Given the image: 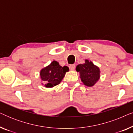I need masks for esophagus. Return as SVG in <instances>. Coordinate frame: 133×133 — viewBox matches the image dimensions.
Listing matches in <instances>:
<instances>
[{
  "instance_id": "obj_1",
  "label": "esophagus",
  "mask_w": 133,
  "mask_h": 133,
  "mask_svg": "<svg viewBox=\"0 0 133 133\" xmlns=\"http://www.w3.org/2000/svg\"><path fill=\"white\" fill-rule=\"evenodd\" d=\"M69 68H70V70L74 71L76 68V65H74V64L73 65H70V66H69Z\"/></svg>"
}]
</instances>
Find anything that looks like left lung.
<instances>
[{
  "mask_svg": "<svg viewBox=\"0 0 133 133\" xmlns=\"http://www.w3.org/2000/svg\"><path fill=\"white\" fill-rule=\"evenodd\" d=\"M76 71L80 72L82 82L88 87L93 86L100 77L99 68L88 60H86L83 64L78 65Z\"/></svg>",
  "mask_w": 133,
  "mask_h": 133,
  "instance_id": "obj_1",
  "label": "left lung"
}]
</instances>
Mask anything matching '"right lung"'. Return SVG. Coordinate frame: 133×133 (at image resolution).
<instances>
[{
	"label": "right lung",
	"instance_id": "right-lung-1",
	"mask_svg": "<svg viewBox=\"0 0 133 133\" xmlns=\"http://www.w3.org/2000/svg\"><path fill=\"white\" fill-rule=\"evenodd\" d=\"M68 71V66L62 67L57 61H53L50 65L41 70L40 75L42 80L45 82V86L47 88H51L61 83L66 72Z\"/></svg>",
	"mask_w": 133,
	"mask_h": 133
}]
</instances>
